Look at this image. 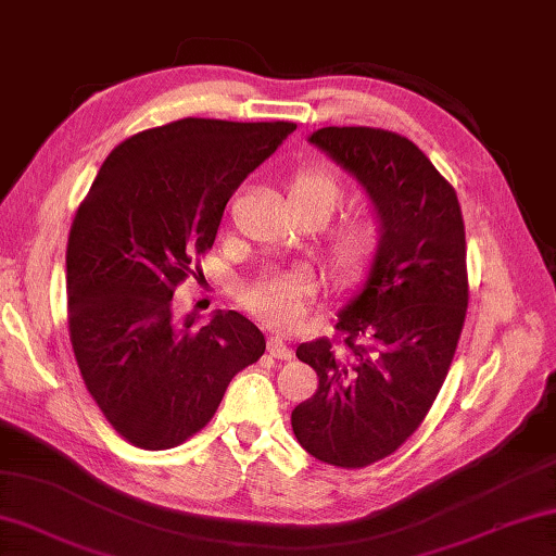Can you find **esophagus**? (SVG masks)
Masks as SVG:
<instances>
[{"mask_svg": "<svg viewBox=\"0 0 556 556\" xmlns=\"http://www.w3.org/2000/svg\"><path fill=\"white\" fill-rule=\"evenodd\" d=\"M268 353L274 355V358H278V361H290L292 358L290 345L286 343V339H282V337H270L268 339Z\"/></svg>", "mask_w": 556, "mask_h": 556, "instance_id": "obj_1", "label": "esophagus"}]
</instances>
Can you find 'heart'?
<instances>
[{
  "label": "heart",
  "instance_id": "heart-1",
  "mask_svg": "<svg viewBox=\"0 0 556 556\" xmlns=\"http://www.w3.org/2000/svg\"><path fill=\"white\" fill-rule=\"evenodd\" d=\"M343 198L341 184L333 179V174L319 166L300 169L286 186V211L288 213H314L321 223L337 211ZM380 225L372 217L361 215L343 223L337 232L329 237L327 266L337 280H351L361 276L372 264V258L380 249ZM312 295V282L302 274H278L261 276L247 282L239 290V305L256 314L270 327H292L302 319L307 309V300Z\"/></svg>",
  "mask_w": 556,
  "mask_h": 556
}]
</instances>
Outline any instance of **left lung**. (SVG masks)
I'll list each match as a JSON object with an SVG mask.
<instances>
[{"label":"left lung","instance_id":"8db88e82","mask_svg":"<svg viewBox=\"0 0 556 556\" xmlns=\"http://www.w3.org/2000/svg\"><path fill=\"white\" fill-rule=\"evenodd\" d=\"M307 140L355 176L382 232L368 278L339 312L343 349L298 345L319 377L292 408L298 443L355 469L392 455L441 392L469 300L465 223L455 188L402 135L331 125Z\"/></svg>","mask_w":556,"mask_h":556}]
</instances>
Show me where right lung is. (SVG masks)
<instances>
[{"mask_svg":"<svg viewBox=\"0 0 556 556\" xmlns=\"http://www.w3.org/2000/svg\"><path fill=\"white\" fill-rule=\"evenodd\" d=\"M295 123L184 118L123 140L93 179L67 242L70 341L106 421L142 450L211 421L266 339L235 309L179 319L172 298L213 247L225 205Z\"/></svg>","mask_w":556,"mask_h":556,"instance_id":"1","label":"right lung"}]
</instances>
